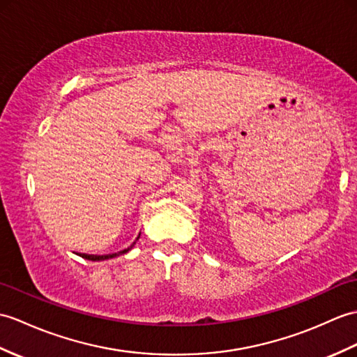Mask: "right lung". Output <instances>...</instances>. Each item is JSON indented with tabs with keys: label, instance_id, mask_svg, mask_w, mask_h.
<instances>
[{
	"label": "right lung",
	"instance_id": "obj_1",
	"mask_svg": "<svg viewBox=\"0 0 357 357\" xmlns=\"http://www.w3.org/2000/svg\"><path fill=\"white\" fill-rule=\"evenodd\" d=\"M138 240V238H137ZM135 245V242L132 243L128 250H123V251H120V252H115V254H107V255H88V254H82V257H84V259H86V260H91V261H100V260H109V259H114V257H119V255H121V254H126L128 251H130L132 250V246Z\"/></svg>",
	"mask_w": 357,
	"mask_h": 357
}]
</instances>
